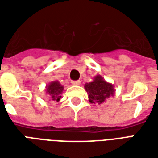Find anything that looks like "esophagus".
<instances>
[{
  "instance_id": "1",
  "label": "esophagus",
  "mask_w": 158,
  "mask_h": 158,
  "mask_svg": "<svg viewBox=\"0 0 158 158\" xmlns=\"http://www.w3.org/2000/svg\"><path fill=\"white\" fill-rule=\"evenodd\" d=\"M80 84H81V82L79 80H73V81H72V85H80Z\"/></svg>"
}]
</instances>
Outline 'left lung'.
Instances as JSON below:
<instances>
[{
  "mask_svg": "<svg viewBox=\"0 0 158 158\" xmlns=\"http://www.w3.org/2000/svg\"><path fill=\"white\" fill-rule=\"evenodd\" d=\"M85 89L88 93L89 102L92 104H102L105 102L107 98L113 96L115 94L113 84L106 82L102 76L99 74L93 79V81L86 83Z\"/></svg>",
  "mask_w": 158,
  "mask_h": 158,
  "instance_id": "left-lung-1",
  "label": "left lung"
}]
</instances>
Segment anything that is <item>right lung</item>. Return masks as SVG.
I'll return each mask as SVG.
<instances>
[{
    "label": "right lung",
    "instance_id": "add662e5",
    "mask_svg": "<svg viewBox=\"0 0 158 158\" xmlns=\"http://www.w3.org/2000/svg\"><path fill=\"white\" fill-rule=\"evenodd\" d=\"M63 86L60 84L59 81H52L49 85L45 86V93L48 96L50 101L59 102L62 98V94L63 91Z\"/></svg>",
    "mask_w": 158,
    "mask_h": 158
}]
</instances>
